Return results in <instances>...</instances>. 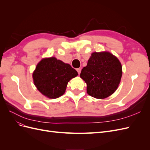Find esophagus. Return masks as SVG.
<instances>
[{
  "mask_svg": "<svg viewBox=\"0 0 150 150\" xmlns=\"http://www.w3.org/2000/svg\"><path fill=\"white\" fill-rule=\"evenodd\" d=\"M76 70H77V71H78V74H80V73H81V68H78V69H77Z\"/></svg>",
  "mask_w": 150,
  "mask_h": 150,
  "instance_id": "esophagus-1",
  "label": "esophagus"
}]
</instances>
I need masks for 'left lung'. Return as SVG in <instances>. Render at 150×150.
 Listing matches in <instances>:
<instances>
[{"mask_svg":"<svg viewBox=\"0 0 150 150\" xmlns=\"http://www.w3.org/2000/svg\"><path fill=\"white\" fill-rule=\"evenodd\" d=\"M120 61L110 52L91 54L87 66L80 74L87 84V93L97 99H104L114 93L122 76Z\"/></svg>","mask_w":150,"mask_h":150,"instance_id":"left-lung-1","label":"left lung"}]
</instances>
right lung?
I'll return each mask as SVG.
<instances>
[{"mask_svg": "<svg viewBox=\"0 0 150 150\" xmlns=\"http://www.w3.org/2000/svg\"><path fill=\"white\" fill-rule=\"evenodd\" d=\"M78 75L69 64L55 57L43 58L33 73L34 84L44 96L56 99L66 91L69 81Z\"/></svg>", "mask_w": 150, "mask_h": 150, "instance_id": "1", "label": "right lung"}]
</instances>
